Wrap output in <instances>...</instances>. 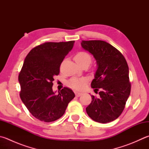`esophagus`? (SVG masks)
<instances>
[{"mask_svg": "<svg viewBox=\"0 0 149 149\" xmlns=\"http://www.w3.org/2000/svg\"><path fill=\"white\" fill-rule=\"evenodd\" d=\"M75 95H76V97H80V96H81V95H82V93H78V92H75Z\"/></svg>", "mask_w": 149, "mask_h": 149, "instance_id": "esophagus-1", "label": "esophagus"}]
</instances>
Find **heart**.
<instances>
[{
	"mask_svg": "<svg viewBox=\"0 0 149 149\" xmlns=\"http://www.w3.org/2000/svg\"><path fill=\"white\" fill-rule=\"evenodd\" d=\"M74 60L77 63L78 65H82L86 64L89 65L91 63L92 58L88 53L84 51L77 52L74 57ZM87 80L85 78H77L73 77L71 78L68 82V86L75 90H81L86 83Z\"/></svg>",
	"mask_w": 149,
	"mask_h": 149,
	"instance_id": "1",
	"label": "heart"
}]
</instances>
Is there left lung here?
I'll return each instance as SVG.
<instances>
[{"instance_id":"1","label":"left lung","mask_w":149,"mask_h":149,"mask_svg":"<svg viewBox=\"0 0 149 149\" xmlns=\"http://www.w3.org/2000/svg\"><path fill=\"white\" fill-rule=\"evenodd\" d=\"M81 45L97 61L98 69L91 86L100 89L99 98L91 96V102L86 108L87 113L98 123L113 121L124 110L130 93L127 61L121 52L106 41H82Z\"/></svg>"}]
</instances>
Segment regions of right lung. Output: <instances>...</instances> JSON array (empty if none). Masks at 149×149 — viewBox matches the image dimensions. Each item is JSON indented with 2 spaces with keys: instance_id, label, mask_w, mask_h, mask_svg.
I'll use <instances>...</instances> for the list:
<instances>
[{
  "instance_id": "right-lung-1",
  "label": "right lung",
  "mask_w": 149,
  "mask_h": 149,
  "mask_svg": "<svg viewBox=\"0 0 149 149\" xmlns=\"http://www.w3.org/2000/svg\"><path fill=\"white\" fill-rule=\"evenodd\" d=\"M74 41L45 42L29 52L19 74L21 99L32 116L49 123L63 116L75 97L71 89L63 88L55 94L54 77L60 73L61 63L74 46Z\"/></svg>"
}]
</instances>
